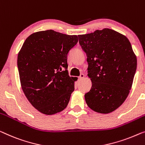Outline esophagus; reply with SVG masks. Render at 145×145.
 <instances>
[{
    "label": "esophagus",
    "instance_id": "1",
    "mask_svg": "<svg viewBox=\"0 0 145 145\" xmlns=\"http://www.w3.org/2000/svg\"><path fill=\"white\" fill-rule=\"evenodd\" d=\"M84 77H85V75L83 74V73H81V74L80 75V76L79 77V80H81V79H83Z\"/></svg>",
    "mask_w": 145,
    "mask_h": 145
}]
</instances>
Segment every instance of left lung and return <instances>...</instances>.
<instances>
[{
  "label": "left lung",
  "instance_id": "8db88e82",
  "mask_svg": "<svg viewBox=\"0 0 145 145\" xmlns=\"http://www.w3.org/2000/svg\"><path fill=\"white\" fill-rule=\"evenodd\" d=\"M78 37L92 81L85 94L86 104L97 113H111L124 103L132 86L137 58L131 45L126 36L109 29Z\"/></svg>",
  "mask_w": 145,
  "mask_h": 145
}]
</instances>
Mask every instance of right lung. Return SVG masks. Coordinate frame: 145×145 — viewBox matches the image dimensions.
Segmentation results:
<instances>
[{"label": "right lung", "instance_id": "add662e5", "mask_svg": "<svg viewBox=\"0 0 145 145\" xmlns=\"http://www.w3.org/2000/svg\"><path fill=\"white\" fill-rule=\"evenodd\" d=\"M78 42L76 35L53 30L34 32L17 56L23 91L32 106L47 115L63 111L74 90L68 75V52Z\"/></svg>", "mask_w": 145, "mask_h": 145}]
</instances>
